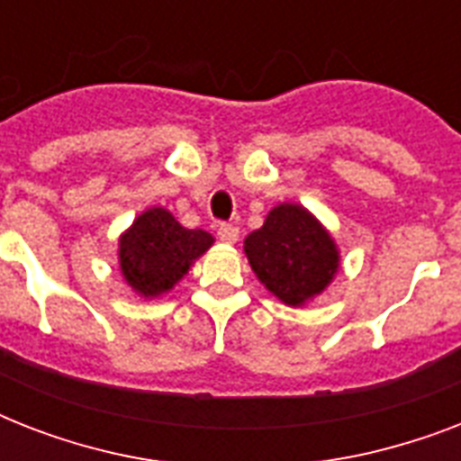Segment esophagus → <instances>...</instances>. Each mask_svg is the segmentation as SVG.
Wrapping results in <instances>:
<instances>
[{
    "mask_svg": "<svg viewBox=\"0 0 461 461\" xmlns=\"http://www.w3.org/2000/svg\"><path fill=\"white\" fill-rule=\"evenodd\" d=\"M217 239H220L222 244H237L239 227H234V224H220V227H217Z\"/></svg>",
    "mask_w": 461,
    "mask_h": 461,
    "instance_id": "obj_1",
    "label": "esophagus"
}]
</instances>
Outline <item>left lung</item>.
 Segmentation results:
<instances>
[{"instance_id":"8db88e82","label":"left lung","mask_w":461,"mask_h":461,"mask_svg":"<svg viewBox=\"0 0 461 461\" xmlns=\"http://www.w3.org/2000/svg\"><path fill=\"white\" fill-rule=\"evenodd\" d=\"M244 253L260 285L287 306H306L339 270V249L313 212L280 203L263 227L244 239Z\"/></svg>"}]
</instances>
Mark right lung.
<instances>
[{"mask_svg": "<svg viewBox=\"0 0 461 461\" xmlns=\"http://www.w3.org/2000/svg\"><path fill=\"white\" fill-rule=\"evenodd\" d=\"M212 244V234L186 230L169 210L155 205L119 237V270L136 294L158 299L172 292Z\"/></svg>", "mask_w": 461, "mask_h": 461, "instance_id": "add662e5", "label": "right lung"}]
</instances>
